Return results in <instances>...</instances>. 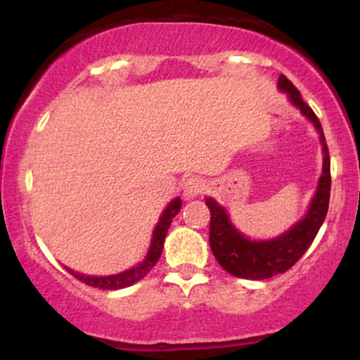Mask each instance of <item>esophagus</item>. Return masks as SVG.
I'll use <instances>...</instances> for the list:
<instances>
[{
	"label": "esophagus",
	"instance_id": "esophagus-1",
	"mask_svg": "<svg viewBox=\"0 0 360 360\" xmlns=\"http://www.w3.org/2000/svg\"><path fill=\"white\" fill-rule=\"evenodd\" d=\"M205 190L206 184L203 179H200V176H190V179H186L184 184V193L186 198H195V196L203 193Z\"/></svg>",
	"mask_w": 360,
	"mask_h": 360
}]
</instances>
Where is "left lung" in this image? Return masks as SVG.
I'll return each instance as SVG.
<instances>
[{"label": "left lung", "instance_id": "8db88e82", "mask_svg": "<svg viewBox=\"0 0 360 360\" xmlns=\"http://www.w3.org/2000/svg\"><path fill=\"white\" fill-rule=\"evenodd\" d=\"M278 88L288 93L290 101L313 122L319 132L323 144V175L319 179L316 193L311 205L302 221H298L292 229L270 240H250L240 234L231 223L228 213L213 198H206L210 208V245L213 255L226 272L239 278L264 280L274 275L287 272L298 262L300 257L316 238L329 206V191H331V160L326 137L323 134L321 122L318 116L303 101L300 91L285 75L278 77Z\"/></svg>", "mask_w": 360, "mask_h": 360}]
</instances>
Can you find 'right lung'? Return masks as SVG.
Instances as JSON below:
<instances>
[{
  "label": "right lung",
  "instance_id": "add662e5",
  "mask_svg": "<svg viewBox=\"0 0 360 360\" xmlns=\"http://www.w3.org/2000/svg\"><path fill=\"white\" fill-rule=\"evenodd\" d=\"M181 208V200L175 198L174 201H170L169 206H167L164 213H162L159 223H157L154 234H152V243H150V249L147 252L144 262H141L136 267H132L126 272L116 274V275H108V277H88V275L73 272V270L67 269L73 277L80 282L90 285V287L95 288H101V290H120V288H126L129 285L139 282L141 278H144L147 274L150 272L152 267L157 264V260L160 259L162 249H164V240L167 236V231L170 228L172 219L179 214V211Z\"/></svg>",
  "mask_w": 360,
  "mask_h": 360
}]
</instances>
